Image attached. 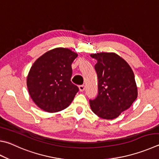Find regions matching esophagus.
Wrapping results in <instances>:
<instances>
[{"mask_svg":"<svg viewBox=\"0 0 159 159\" xmlns=\"http://www.w3.org/2000/svg\"><path fill=\"white\" fill-rule=\"evenodd\" d=\"M85 89V86L84 85H80L79 86V90L80 91V92H83Z\"/></svg>","mask_w":159,"mask_h":159,"instance_id":"esophagus-1","label":"esophagus"}]
</instances>
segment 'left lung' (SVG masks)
<instances>
[{
  "mask_svg": "<svg viewBox=\"0 0 159 159\" xmlns=\"http://www.w3.org/2000/svg\"><path fill=\"white\" fill-rule=\"evenodd\" d=\"M98 77V94L89 100L92 111L106 120L117 117L131 107L138 97L134 71L122 57L115 53L91 54Z\"/></svg>",
  "mask_w": 159,
  "mask_h": 159,
  "instance_id": "left-lung-1",
  "label": "left lung"
}]
</instances>
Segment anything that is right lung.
Masks as SVG:
<instances>
[{
    "label": "right lung",
    "instance_id": "right-lung-1",
    "mask_svg": "<svg viewBox=\"0 0 159 159\" xmlns=\"http://www.w3.org/2000/svg\"><path fill=\"white\" fill-rule=\"evenodd\" d=\"M78 54L66 48H56L40 56L27 76L31 99L43 111L56 112L70 106L79 88L71 83V63Z\"/></svg>",
    "mask_w": 159,
    "mask_h": 159
}]
</instances>
